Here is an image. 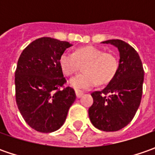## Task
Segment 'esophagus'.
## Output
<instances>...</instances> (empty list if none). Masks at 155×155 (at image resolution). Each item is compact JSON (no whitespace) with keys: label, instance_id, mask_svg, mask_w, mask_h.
<instances>
[{"label":"esophagus","instance_id":"esophagus-1","mask_svg":"<svg viewBox=\"0 0 155 155\" xmlns=\"http://www.w3.org/2000/svg\"><path fill=\"white\" fill-rule=\"evenodd\" d=\"M75 93H76V97H77L78 98H80L81 97L84 95V92L79 91H75Z\"/></svg>","mask_w":155,"mask_h":155}]
</instances>
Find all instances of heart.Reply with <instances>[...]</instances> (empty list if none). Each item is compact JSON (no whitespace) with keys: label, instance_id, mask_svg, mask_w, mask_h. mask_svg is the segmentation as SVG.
<instances>
[{"label":"heart","instance_id":"obj_1","mask_svg":"<svg viewBox=\"0 0 155 155\" xmlns=\"http://www.w3.org/2000/svg\"><path fill=\"white\" fill-rule=\"evenodd\" d=\"M84 73L76 75L69 80L70 86L76 90H87L96 85L106 84L113 79L118 70V61L114 55L105 53L94 46H84L73 52L64 51L59 58L60 67L66 75L77 72L81 64Z\"/></svg>","mask_w":155,"mask_h":155}]
</instances>
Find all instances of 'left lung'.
Here are the masks:
<instances>
[{
    "label": "left lung",
    "mask_w": 155,
    "mask_h": 155,
    "mask_svg": "<svg viewBox=\"0 0 155 155\" xmlns=\"http://www.w3.org/2000/svg\"><path fill=\"white\" fill-rule=\"evenodd\" d=\"M102 43L118 49V70L103 91L91 93L93 104L89 116L94 127L113 132L124 128L134 118L141 100L144 71L139 54L128 43L121 39Z\"/></svg>",
    "instance_id": "8db88e82"
}]
</instances>
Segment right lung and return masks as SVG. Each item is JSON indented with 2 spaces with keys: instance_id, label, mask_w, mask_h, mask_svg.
Wrapping results in <instances>:
<instances>
[{
  "instance_id": "1",
  "label": "right lung",
  "mask_w": 155,
  "mask_h": 155,
  "mask_svg": "<svg viewBox=\"0 0 155 155\" xmlns=\"http://www.w3.org/2000/svg\"><path fill=\"white\" fill-rule=\"evenodd\" d=\"M67 41L43 37L21 52L15 71V97L27 124L41 133L58 130L65 122L76 100L74 90L63 88L66 82L59 58L71 46Z\"/></svg>"
}]
</instances>
